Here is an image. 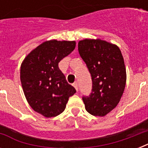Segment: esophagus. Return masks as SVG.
Here are the masks:
<instances>
[{
	"label": "esophagus",
	"instance_id": "34e87169",
	"mask_svg": "<svg viewBox=\"0 0 148 148\" xmlns=\"http://www.w3.org/2000/svg\"><path fill=\"white\" fill-rule=\"evenodd\" d=\"M73 86H74V88H75V89H76L77 90H78V84H77V81H75V82L73 84Z\"/></svg>",
	"mask_w": 148,
	"mask_h": 148
}]
</instances>
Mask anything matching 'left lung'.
I'll return each instance as SVG.
<instances>
[{
  "instance_id": "8db88e82",
  "label": "left lung",
  "mask_w": 148,
  "mask_h": 148,
  "mask_svg": "<svg viewBox=\"0 0 148 148\" xmlns=\"http://www.w3.org/2000/svg\"><path fill=\"white\" fill-rule=\"evenodd\" d=\"M80 56L92 80L89 96H83L85 109L103 117L119 103L126 84V69L119 47L105 40L85 39L78 43Z\"/></svg>"
}]
</instances>
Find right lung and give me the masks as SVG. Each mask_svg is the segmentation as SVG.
<instances>
[{"mask_svg":"<svg viewBox=\"0 0 148 148\" xmlns=\"http://www.w3.org/2000/svg\"><path fill=\"white\" fill-rule=\"evenodd\" d=\"M75 46V41L47 40L31 51L22 63L21 81L24 95L32 109L45 117L61 114L69 97L76 93L58 67Z\"/></svg>","mask_w":148,"mask_h":148,"instance_id":"add662e5","label":"right lung"}]
</instances>
